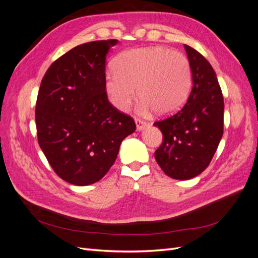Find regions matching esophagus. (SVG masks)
Returning a JSON list of instances; mask_svg holds the SVG:
<instances>
[{"instance_id":"esophagus-1","label":"esophagus","mask_w":258,"mask_h":258,"mask_svg":"<svg viewBox=\"0 0 258 258\" xmlns=\"http://www.w3.org/2000/svg\"><path fill=\"white\" fill-rule=\"evenodd\" d=\"M135 120H136V123H137V129L138 130H143L145 127H147V124H148L147 121H145L141 118H138V117H136Z\"/></svg>"}]
</instances>
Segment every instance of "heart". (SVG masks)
Listing matches in <instances>:
<instances>
[{
	"label": "heart",
	"instance_id": "1",
	"mask_svg": "<svg viewBox=\"0 0 258 258\" xmlns=\"http://www.w3.org/2000/svg\"><path fill=\"white\" fill-rule=\"evenodd\" d=\"M106 73L105 89L112 103L127 110L138 96L143 110L158 115L177 111L189 96L191 68L184 53L160 46L122 51Z\"/></svg>",
	"mask_w": 258,
	"mask_h": 258
}]
</instances>
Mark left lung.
<instances>
[{"label":"left lung","mask_w":258,"mask_h":258,"mask_svg":"<svg viewBox=\"0 0 258 258\" xmlns=\"http://www.w3.org/2000/svg\"><path fill=\"white\" fill-rule=\"evenodd\" d=\"M192 88L186 103L154 122L162 132L155 158L168 176L189 179L207 169L224 132V98L214 70L200 52L184 45Z\"/></svg>","instance_id":"1"}]
</instances>
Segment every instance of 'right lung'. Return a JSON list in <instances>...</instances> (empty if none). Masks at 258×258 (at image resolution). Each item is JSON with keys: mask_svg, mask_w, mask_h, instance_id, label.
<instances>
[{"mask_svg": "<svg viewBox=\"0 0 258 258\" xmlns=\"http://www.w3.org/2000/svg\"><path fill=\"white\" fill-rule=\"evenodd\" d=\"M117 42L69 50L49 67L38 90L37 141L54 172L70 184L100 181L122 140L136 131L134 118L108 102L105 91V58Z\"/></svg>", "mask_w": 258, "mask_h": 258, "instance_id": "1", "label": "right lung"}]
</instances>
